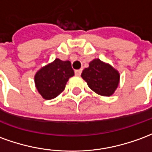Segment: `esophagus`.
Here are the masks:
<instances>
[{"mask_svg": "<svg viewBox=\"0 0 152 152\" xmlns=\"http://www.w3.org/2000/svg\"><path fill=\"white\" fill-rule=\"evenodd\" d=\"M81 72H82V70H81V69H79V70H76V71H75L76 76H80Z\"/></svg>", "mask_w": 152, "mask_h": 152, "instance_id": "esophagus-1", "label": "esophagus"}]
</instances>
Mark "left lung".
<instances>
[{"label":"left lung","mask_w":152,"mask_h":152,"mask_svg":"<svg viewBox=\"0 0 152 152\" xmlns=\"http://www.w3.org/2000/svg\"><path fill=\"white\" fill-rule=\"evenodd\" d=\"M81 77L92 91L103 96L112 95L119 81V74L116 70L99 59L91 61L89 67L83 70Z\"/></svg>","instance_id":"left-lung-1"}]
</instances>
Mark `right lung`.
Masks as SVG:
<instances>
[{
  "instance_id": "add662e5",
  "label": "right lung",
  "mask_w": 152,
  "mask_h": 152,
  "mask_svg": "<svg viewBox=\"0 0 152 152\" xmlns=\"http://www.w3.org/2000/svg\"><path fill=\"white\" fill-rule=\"evenodd\" d=\"M73 76L71 62L56 58L53 62L36 73L34 81L37 90L43 98L52 99L61 94L69 78Z\"/></svg>"
}]
</instances>
